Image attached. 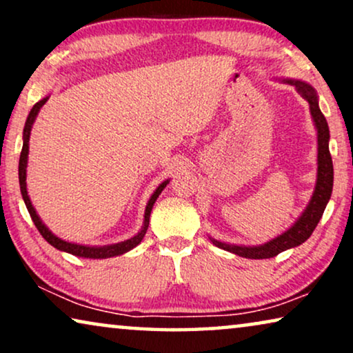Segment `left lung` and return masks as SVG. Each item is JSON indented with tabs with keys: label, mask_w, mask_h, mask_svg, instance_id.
<instances>
[{
	"label": "left lung",
	"mask_w": 353,
	"mask_h": 353,
	"mask_svg": "<svg viewBox=\"0 0 353 353\" xmlns=\"http://www.w3.org/2000/svg\"><path fill=\"white\" fill-rule=\"evenodd\" d=\"M284 83L296 86L299 94H302V98L308 103L310 108L312 120L316 130V144H318V154H316V181H315V190L308 201V204L301 216L289 226L286 231H283L281 234H278L276 238L267 241L263 244L257 245H244V244H231L223 243L212 238L210 241L216 248L228 250V252L239 255L244 259H272L276 257L278 254L284 252V250L297 248L302 243L310 238L313 230L316 228L318 221L321 220L323 212H325L327 202L331 199L332 192V183H334V168H332V159L330 154V127L325 115L321 114L320 105H318V94L316 90L313 88L310 83L302 80H294V79H279Z\"/></svg>",
	"instance_id": "left-lung-1"
}]
</instances>
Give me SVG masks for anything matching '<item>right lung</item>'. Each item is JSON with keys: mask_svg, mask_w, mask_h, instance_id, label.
Masks as SVG:
<instances>
[{"mask_svg": "<svg viewBox=\"0 0 353 353\" xmlns=\"http://www.w3.org/2000/svg\"><path fill=\"white\" fill-rule=\"evenodd\" d=\"M48 98H50V96H46V98H43L41 101H38V103L32 108L30 112H28L26 127H23L22 152H21V159H19V185H21L22 199H23V202H26L27 210H28V214H30V216H32L33 223H35V226L38 228V231H40V233H41L43 238H45L48 243L52 245V248H56L57 250H62V252L77 255V257H83V259H110V257H115V255H122L125 252H128V250H132L133 248H137V245L143 241L144 234H146V231H148L149 216H151L152 207H154V204H156L159 194H161V192L163 191V188L168 185V181H170V180L162 181L161 185L156 188V191L152 192V196L149 197V201H148V204H146V209H144L143 226H141V230H139L138 233L133 236V238L125 239V241H122V243L108 244V245H86V244L69 243V241H65V239L59 238V236H56L50 228H48L45 223H43V220L40 219V216H38L35 207L32 205V201H30V197H28V191H27L28 141H30L32 127H33V123H35L37 115H38V112H40V109L43 108V105H45Z\"/></svg>", "mask_w": 353, "mask_h": 353, "instance_id": "obj_1", "label": "right lung"}]
</instances>
